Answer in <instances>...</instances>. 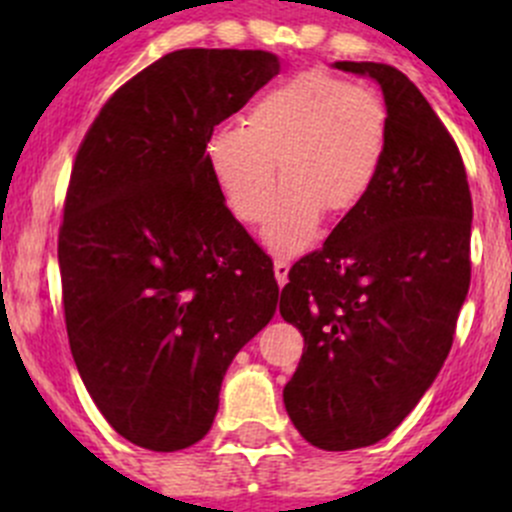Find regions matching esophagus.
I'll return each mask as SVG.
<instances>
[{"instance_id":"1","label":"esophagus","mask_w":512,"mask_h":512,"mask_svg":"<svg viewBox=\"0 0 512 512\" xmlns=\"http://www.w3.org/2000/svg\"><path fill=\"white\" fill-rule=\"evenodd\" d=\"M287 277H289V262L282 260V257H277V260H275V280H277V285L285 287L287 285Z\"/></svg>"}]
</instances>
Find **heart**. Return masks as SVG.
<instances>
[{"mask_svg": "<svg viewBox=\"0 0 512 512\" xmlns=\"http://www.w3.org/2000/svg\"><path fill=\"white\" fill-rule=\"evenodd\" d=\"M386 146V108L366 86L327 71L289 76L257 98L247 121L220 126L208 141V165L242 223L265 220L267 247L299 252L317 235L322 215L342 218L374 185ZM278 165H274V158Z\"/></svg>", "mask_w": 512, "mask_h": 512, "instance_id": "heart-1", "label": "heart"}]
</instances>
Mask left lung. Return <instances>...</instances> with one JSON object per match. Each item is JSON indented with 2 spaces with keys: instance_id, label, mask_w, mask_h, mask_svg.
I'll return each instance as SVG.
<instances>
[{
  "instance_id": "8db88e82",
  "label": "left lung",
  "mask_w": 512,
  "mask_h": 512,
  "mask_svg": "<svg viewBox=\"0 0 512 512\" xmlns=\"http://www.w3.org/2000/svg\"><path fill=\"white\" fill-rule=\"evenodd\" d=\"M334 69L381 86L386 146L359 208L289 270L280 314L304 354L282 396L312 446L352 451L389 436L451 352L471 285L473 203L451 133L399 69Z\"/></svg>"
}]
</instances>
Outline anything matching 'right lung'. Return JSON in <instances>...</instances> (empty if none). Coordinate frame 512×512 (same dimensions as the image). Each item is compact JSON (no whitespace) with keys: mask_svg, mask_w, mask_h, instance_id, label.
I'll return each mask as SVG.
<instances>
[{"mask_svg":"<svg viewBox=\"0 0 512 512\" xmlns=\"http://www.w3.org/2000/svg\"><path fill=\"white\" fill-rule=\"evenodd\" d=\"M277 74L260 49L165 54L108 98L76 153L59 230L71 354L113 431L148 451L210 431L227 366L275 317L270 257L205 148Z\"/></svg>","mask_w":512,"mask_h":512,"instance_id":"add662e5","label":"right lung"}]
</instances>
